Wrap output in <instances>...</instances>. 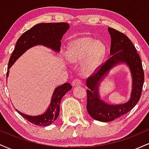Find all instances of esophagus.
Masks as SVG:
<instances>
[{
    "label": "esophagus",
    "instance_id": "34e87169",
    "mask_svg": "<svg viewBox=\"0 0 149 149\" xmlns=\"http://www.w3.org/2000/svg\"><path fill=\"white\" fill-rule=\"evenodd\" d=\"M82 84V82L81 80L78 78H76L72 81V85L73 86H77V85H80Z\"/></svg>",
    "mask_w": 149,
    "mask_h": 149
}]
</instances>
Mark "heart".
Masks as SVG:
<instances>
[{"instance_id":"heart-1","label":"heart","mask_w":149,"mask_h":149,"mask_svg":"<svg viewBox=\"0 0 149 149\" xmlns=\"http://www.w3.org/2000/svg\"><path fill=\"white\" fill-rule=\"evenodd\" d=\"M105 53L106 47L103 42L90 37H83L70 42L66 57L72 63L83 61L82 70L83 73L90 74L97 69Z\"/></svg>"}]
</instances>
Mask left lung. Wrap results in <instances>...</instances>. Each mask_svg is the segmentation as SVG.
<instances>
[{
  "instance_id": "8db88e82",
  "label": "left lung",
  "mask_w": 149,
  "mask_h": 149,
  "mask_svg": "<svg viewBox=\"0 0 149 149\" xmlns=\"http://www.w3.org/2000/svg\"><path fill=\"white\" fill-rule=\"evenodd\" d=\"M111 38V57L98 66L86 80L87 110L92 118L102 122H110L125 115L135 107L142 92L144 72L142 63L134 45L124 33L115 29H108ZM118 63H126L130 67L133 76V90L130 101L125 104L111 105L100 100L98 88L104 75Z\"/></svg>"
}]
</instances>
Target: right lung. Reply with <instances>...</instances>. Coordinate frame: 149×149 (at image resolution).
Here are the masks:
<instances>
[{"instance_id":"add662e5","label":"right lung","mask_w":149,"mask_h":149,"mask_svg":"<svg viewBox=\"0 0 149 149\" xmlns=\"http://www.w3.org/2000/svg\"><path fill=\"white\" fill-rule=\"evenodd\" d=\"M69 28V25L66 22L41 23L38 24L24 32L19 38L14 51L10 56L6 77L8 76L9 69L15 61L24 52L33 46L42 45L59 52L61 47V39ZM71 88V85L68 83L57 87L54 90L50 105L47 111L42 115L31 116L22 113L17 109L16 111L22 117L31 123L38 126H48L53 123L59 116V105L61 98Z\"/></svg>"}]
</instances>
